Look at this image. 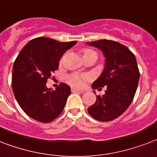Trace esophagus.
I'll use <instances>...</instances> for the list:
<instances>
[{
    "instance_id": "34e87169",
    "label": "esophagus",
    "mask_w": 157,
    "mask_h": 157,
    "mask_svg": "<svg viewBox=\"0 0 157 157\" xmlns=\"http://www.w3.org/2000/svg\"><path fill=\"white\" fill-rule=\"evenodd\" d=\"M71 91H72V92H79V93H84V90H82L76 89V88H74V87H72V88H71Z\"/></svg>"
}]
</instances>
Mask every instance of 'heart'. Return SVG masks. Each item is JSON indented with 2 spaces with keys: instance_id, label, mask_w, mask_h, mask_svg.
Instances as JSON below:
<instances>
[{
  "instance_id": "b5f03b06",
  "label": "heart",
  "mask_w": 157,
  "mask_h": 157,
  "mask_svg": "<svg viewBox=\"0 0 157 157\" xmlns=\"http://www.w3.org/2000/svg\"><path fill=\"white\" fill-rule=\"evenodd\" d=\"M83 52L84 56H86V55L90 54H96L93 50L90 49H84ZM85 80H86V76H83V75H81V74H71L70 76H68L67 77L68 82L71 85L79 87L83 86L84 83H85Z\"/></svg>"
}]
</instances>
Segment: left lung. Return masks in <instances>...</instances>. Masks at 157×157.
I'll return each mask as SVG.
<instances>
[{
    "mask_svg": "<svg viewBox=\"0 0 157 157\" xmlns=\"http://www.w3.org/2000/svg\"><path fill=\"white\" fill-rule=\"evenodd\" d=\"M86 44L102 51L105 57V68L92 88L100 90L101 87H107L105 94L97 95L95 103L87 110L99 121H111L121 115L133 100L140 77L137 60L126 46L118 42L102 39Z\"/></svg>",
    "mask_w": 157,
    "mask_h": 157,
    "instance_id": "8db88e82",
    "label": "left lung"
}]
</instances>
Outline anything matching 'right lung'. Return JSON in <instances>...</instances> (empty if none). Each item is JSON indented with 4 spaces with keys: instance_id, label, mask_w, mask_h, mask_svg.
Here are the masks:
<instances>
[{
    "instance_id": "1",
    "label": "right lung",
    "mask_w": 157,
    "mask_h": 157,
    "mask_svg": "<svg viewBox=\"0 0 157 157\" xmlns=\"http://www.w3.org/2000/svg\"><path fill=\"white\" fill-rule=\"evenodd\" d=\"M76 41L62 43L39 37L29 42L16 57L12 71V89L18 104L30 118L42 123L54 120L63 112L71 88L61 83L55 90L48 79L58 68L59 61Z\"/></svg>"
}]
</instances>
